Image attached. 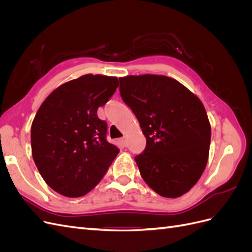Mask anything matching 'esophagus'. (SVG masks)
<instances>
[{"label":"esophagus","mask_w":252,"mask_h":252,"mask_svg":"<svg viewBox=\"0 0 252 252\" xmlns=\"http://www.w3.org/2000/svg\"><path fill=\"white\" fill-rule=\"evenodd\" d=\"M119 141H120V143H121L122 145H123L124 147H126V146H127V140H126L125 136H123V138H121Z\"/></svg>","instance_id":"esophagus-1"}]
</instances>
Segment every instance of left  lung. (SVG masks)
<instances>
[{
    "mask_svg": "<svg viewBox=\"0 0 252 252\" xmlns=\"http://www.w3.org/2000/svg\"><path fill=\"white\" fill-rule=\"evenodd\" d=\"M120 94L140 122L146 147L134 158L143 180L165 197H179L207 165L210 123L200 98L165 75L120 78Z\"/></svg>",
    "mask_w": 252,
    "mask_h": 252,
    "instance_id": "left-lung-1",
    "label": "left lung"
}]
</instances>
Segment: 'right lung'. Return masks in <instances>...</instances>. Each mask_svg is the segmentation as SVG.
<instances>
[{
	"instance_id": "1",
	"label": "right lung",
	"mask_w": 252,
	"mask_h": 252,
	"mask_svg": "<svg viewBox=\"0 0 252 252\" xmlns=\"http://www.w3.org/2000/svg\"><path fill=\"white\" fill-rule=\"evenodd\" d=\"M118 86L114 77L85 74L53 90L37 110L32 158L44 181L60 194L88 193L120 152L106 139L107 123L97 117Z\"/></svg>"
}]
</instances>
